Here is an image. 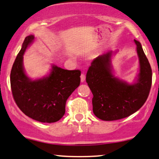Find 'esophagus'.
<instances>
[{
	"mask_svg": "<svg viewBox=\"0 0 159 159\" xmlns=\"http://www.w3.org/2000/svg\"><path fill=\"white\" fill-rule=\"evenodd\" d=\"M80 78H81V82H84V80H85V75L84 74H82L81 76H80Z\"/></svg>",
	"mask_w": 159,
	"mask_h": 159,
	"instance_id": "esophagus-1",
	"label": "esophagus"
}]
</instances>
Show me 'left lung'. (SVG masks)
<instances>
[{
    "mask_svg": "<svg viewBox=\"0 0 159 159\" xmlns=\"http://www.w3.org/2000/svg\"><path fill=\"white\" fill-rule=\"evenodd\" d=\"M134 41L140 66L134 83L129 84L114 75L112 51L95 58L87 72L86 82L93 95V113L103 121L118 120L130 116L142 107L148 97L152 84L151 65L140 43Z\"/></svg>",
    "mask_w": 159,
    "mask_h": 159,
    "instance_id": "8db88e82",
    "label": "left lung"
}]
</instances>
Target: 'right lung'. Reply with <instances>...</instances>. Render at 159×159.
<instances>
[{
    "label": "right lung",
    "mask_w": 159,
    "mask_h": 159,
    "mask_svg": "<svg viewBox=\"0 0 159 159\" xmlns=\"http://www.w3.org/2000/svg\"><path fill=\"white\" fill-rule=\"evenodd\" d=\"M34 35L26 37L11 71L13 97L25 115L43 123L60 120L65 114L66 100L80 84V70H66L52 65L49 75L32 80L26 75L23 56L33 43Z\"/></svg>",
    "instance_id": "1"
}]
</instances>
